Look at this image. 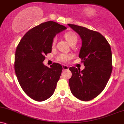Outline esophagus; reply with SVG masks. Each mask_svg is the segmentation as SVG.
<instances>
[{"instance_id":"esophagus-1","label":"esophagus","mask_w":124,"mask_h":124,"mask_svg":"<svg viewBox=\"0 0 124 124\" xmlns=\"http://www.w3.org/2000/svg\"><path fill=\"white\" fill-rule=\"evenodd\" d=\"M62 70H68V68H69V67H68L67 65H62Z\"/></svg>"}]
</instances>
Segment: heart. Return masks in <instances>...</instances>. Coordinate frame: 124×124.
Segmentation results:
<instances>
[{
  "instance_id": "b5f03b06",
  "label": "heart",
  "mask_w": 124,
  "mask_h": 124,
  "mask_svg": "<svg viewBox=\"0 0 124 124\" xmlns=\"http://www.w3.org/2000/svg\"><path fill=\"white\" fill-rule=\"evenodd\" d=\"M65 39H66V40L67 41L69 44L70 45L72 43H73L74 42H77V36L75 33L73 32H67L64 35ZM55 42H56V38H54L53 40V44H54ZM72 56L70 54H61L59 55V56L57 57V59L59 61L62 62H66L67 61L69 60L70 59H71Z\"/></svg>"
}]
</instances>
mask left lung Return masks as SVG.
Masks as SVG:
<instances>
[{"mask_svg":"<svg viewBox=\"0 0 124 124\" xmlns=\"http://www.w3.org/2000/svg\"><path fill=\"white\" fill-rule=\"evenodd\" d=\"M79 35L82 46L79 54L85 68L71 67L69 79L71 93L78 99L89 101L99 94L108 82L112 72V54L108 42L101 33L85 27L68 24Z\"/></svg>","mask_w":124,"mask_h":124,"instance_id":"left-lung-1","label":"left lung"}]
</instances>
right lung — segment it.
<instances>
[{
    "label": "right lung",
    "mask_w": 124,
    "mask_h": 124,
    "mask_svg": "<svg viewBox=\"0 0 124 124\" xmlns=\"http://www.w3.org/2000/svg\"><path fill=\"white\" fill-rule=\"evenodd\" d=\"M67 28L54 21H47L27 32L17 46L14 69L24 92L38 101L53 95L62 67L54 62L50 68L43 62L45 55L52 52L53 38Z\"/></svg>",
    "instance_id": "right-lung-1"
}]
</instances>
